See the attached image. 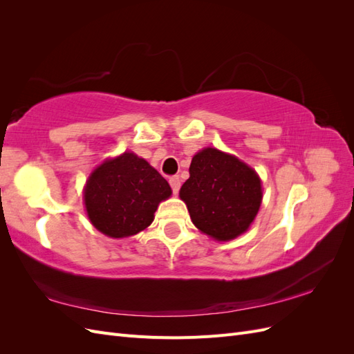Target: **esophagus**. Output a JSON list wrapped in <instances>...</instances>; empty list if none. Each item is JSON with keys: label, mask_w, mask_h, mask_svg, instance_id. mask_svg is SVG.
Here are the masks:
<instances>
[{"label": "esophagus", "mask_w": 354, "mask_h": 354, "mask_svg": "<svg viewBox=\"0 0 354 354\" xmlns=\"http://www.w3.org/2000/svg\"><path fill=\"white\" fill-rule=\"evenodd\" d=\"M168 181H169V186H171V189H173V194H174V195H177V194H178V190H180V186H181L178 176L169 177V180H168Z\"/></svg>", "instance_id": "34e87169"}]
</instances>
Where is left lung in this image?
Wrapping results in <instances>:
<instances>
[{
	"instance_id": "1",
	"label": "left lung",
	"mask_w": 354,
	"mask_h": 354,
	"mask_svg": "<svg viewBox=\"0 0 354 354\" xmlns=\"http://www.w3.org/2000/svg\"><path fill=\"white\" fill-rule=\"evenodd\" d=\"M180 189L192 223L208 236L230 241L245 233L263 199L261 180L236 156L205 147L192 158Z\"/></svg>"
}]
</instances>
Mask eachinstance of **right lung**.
Segmentation results:
<instances>
[{"instance_id":"right-lung-1","label":"right lung","mask_w":354,"mask_h":354,"mask_svg":"<svg viewBox=\"0 0 354 354\" xmlns=\"http://www.w3.org/2000/svg\"><path fill=\"white\" fill-rule=\"evenodd\" d=\"M169 196L168 181L131 152L104 160L84 189L91 224L109 238H128L151 226L159 202Z\"/></svg>"}]
</instances>
